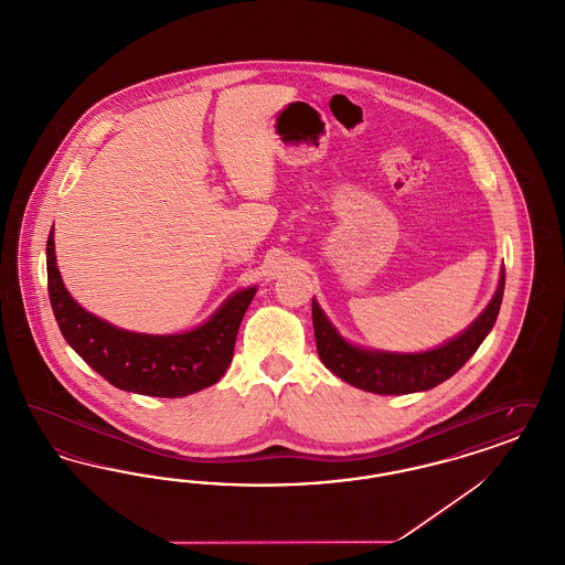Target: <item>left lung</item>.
<instances>
[{"instance_id": "1", "label": "left lung", "mask_w": 565, "mask_h": 565, "mask_svg": "<svg viewBox=\"0 0 565 565\" xmlns=\"http://www.w3.org/2000/svg\"><path fill=\"white\" fill-rule=\"evenodd\" d=\"M507 273L500 270L495 295L491 296L483 313L447 343L428 351L401 353V351L373 350L348 341L337 326L328 320L320 302L313 298V330L318 355L328 371L353 387L381 396H401L413 392H426L457 371L479 350L484 337L498 320Z\"/></svg>"}]
</instances>
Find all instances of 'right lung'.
<instances>
[{"instance_id":"add662e5","label":"right lung","mask_w":565,"mask_h":565,"mask_svg":"<svg viewBox=\"0 0 565 565\" xmlns=\"http://www.w3.org/2000/svg\"><path fill=\"white\" fill-rule=\"evenodd\" d=\"M46 270L54 318L67 345L114 387L154 398H182L220 381L258 290L249 286L233 292L205 322L184 332L146 334L106 322L74 300L56 267L54 228L46 243Z\"/></svg>"}]
</instances>
